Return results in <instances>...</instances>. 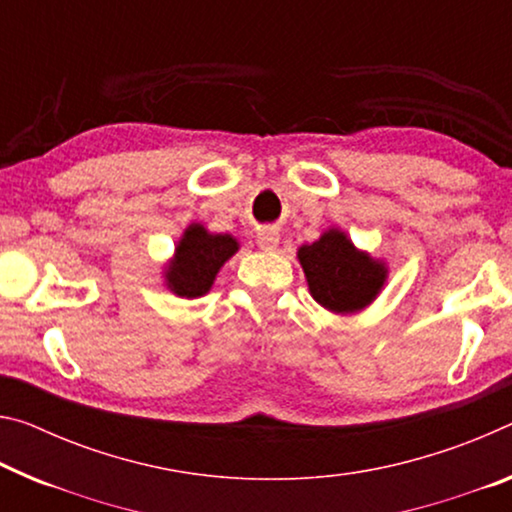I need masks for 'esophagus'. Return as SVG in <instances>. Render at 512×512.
<instances>
[{
    "label": "esophagus",
    "mask_w": 512,
    "mask_h": 512,
    "mask_svg": "<svg viewBox=\"0 0 512 512\" xmlns=\"http://www.w3.org/2000/svg\"><path fill=\"white\" fill-rule=\"evenodd\" d=\"M278 243H280L278 232L262 230V232L257 234V246L262 248V250H275V248H278Z\"/></svg>",
    "instance_id": "esophagus-1"
}]
</instances>
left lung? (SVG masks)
Segmentation results:
<instances>
[{
  "label": "left lung",
  "instance_id": "left-lung-1",
  "mask_svg": "<svg viewBox=\"0 0 512 512\" xmlns=\"http://www.w3.org/2000/svg\"><path fill=\"white\" fill-rule=\"evenodd\" d=\"M296 257L312 298L339 316L367 310L389 278L385 259L360 250L339 227H328L316 241L303 243Z\"/></svg>",
  "mask_w": 512,
  "mask_h": 512
}]
</instances>
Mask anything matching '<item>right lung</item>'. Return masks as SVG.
I'll use <instances>...</instances> for the list:
<instances>
[{"instance_id":"1","label":"right lung","mask_w":512,"mask_h":512,"mask_svg":"<svg viewBox=\"0 0 512 512\" xmlns=\"http://www.w3.org/2000/svg\"><path fill=\"white\" fill-rule=\"evenodd\" d=\"M232 234L209 232L202 223H189L177 239L173 255L161 266V278L170 294L193 300L212 291L218 271L239 253Z\"/></svg>"}]
</instances>
